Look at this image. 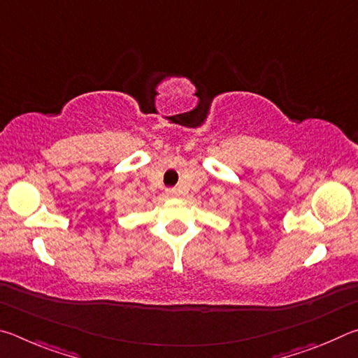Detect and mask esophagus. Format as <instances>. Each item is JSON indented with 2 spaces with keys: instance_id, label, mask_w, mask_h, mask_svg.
<instances>
[{
  "instance_id": "34e87169",
  "label": "esophagus",
  "mask_w": 358,
  "mask_h": 358,
  "mask_svg": "<svg viewBox=\"0 0 358 358\" xmlns=\"http://www.w3.org/2000/svg\"><path fill=\"white\" fill-rule=\"evenodd\" d=\"M167 196H171V197H173V196H177V189H167Z\"/></svg>"
}]
</instances>
